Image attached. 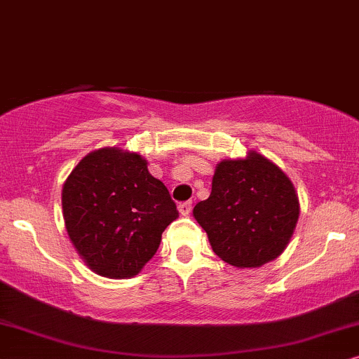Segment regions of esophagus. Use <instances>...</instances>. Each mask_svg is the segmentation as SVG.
Here are the masks:
<instances>
[{"mask_svg":"<svg viewBox=\"0 0 359 359\" xmlns=\"http://www.w3.org/2000/svg\"><path fill=\"white\" fill-rule=\"evenodd\" d=\"M179 212L180 215H184V217H187L192 212V202H182L179 203Z\"/></svg>","mask_w":359,"mask_h":359,"instance_id":"34e87169","label":"esophagus"}]
</instances>
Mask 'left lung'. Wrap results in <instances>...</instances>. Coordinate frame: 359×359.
<instances>
[{"label":"left lung","mask_w":359,"mask_h":359,"mask_svg":"<svg viewBox=\"0 0 359 359\" xmlns=\"http://www.w3.org/2000/svg\"><path fill=\"white\" fill-rule=\"evenodd\" d=\"M215 255L236 267H259L287 246L299 219V198L289 177L264 156L222 161L212 194L195 205Z\"/></svg>","instance_id":"8db88e82"}]
</instances>
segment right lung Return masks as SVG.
<instances>
[{
    "label": "right lung",
    "mask_w": 359,
    "mask_h": 359,
    "mask_svg": "<svg viewBox=\"0 0 359 359\" xmlns=\"http://www.w3.org/2000/svg\"><path fill=\"white\" fill-rule=\"evenodd\" d=\"M65 228L85 262L109 279L133 277L156 255L162 231L179 217L161 180L135 152H90L62 189Z\"/></svg>",
    "instance_id": "1"
}]
</instances>
